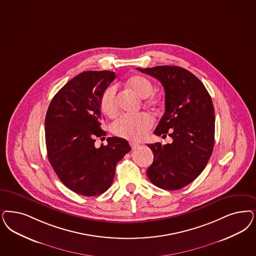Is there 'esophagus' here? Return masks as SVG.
Here are the masks:
<instances>
[{"label":"esophagus","mask_w":256,"mask_h":256,"mask_svg":"<svg viewBox=\"0 0 256 256\" xmlns=\"http://www.w3.org/2000/svg\"><path fill=\"white\" fill-rule=\"evenodd\" d=\"M130 146H132V150H135V148H139V146H140V144L135 142H130Z\"/></svg>","instance_id":"esophagus-1"}]
</instances>
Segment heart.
Here are the masks:
<instances>
[{
	"label": "heart",
	"instance_id": "heart-1",
	"mask_svg": "<svg viewBox=\"0 0 256 256\" xmlns=\"http://www.w3.org/2000/svg\"><path fill=\"white\" fill-rule=\"evenodd\" d=\"M128 87L141 98H146V105L156 106L160 103L159 97L152 96L153 84L144 76H134L128 81ZM101 108L108 117H114L118 112L116 88L108 87L101 99ZM153 124V119L146 114L137 115H123L112 126V132L116 135L128 140H140Z\"/></svg>",
	"mask_w": 256,
	"mask_h": 256
}]
</instances>
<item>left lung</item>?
Masks as SVG:
<instances>
[{
  "mask_svg": "<svg viewBox=\"0 0 256 256\" xmlns=\"http://www.w3.org/2000/svg\"><path fill=\"white\" fill-rule=\"evenodd\" d=\"M137 70L157 78L164 88L166 112L155 130L173 142L148 144L154 160L146 170L150 182L166 190H178L194 180L206 166L214 144V110L202 82L178 66Z\"/></svg>",
  "mask_w": 256,
  "mask_h": 256,
  "instance_id": "8db88e82",
  "label": "left lung"
}]
</instances>
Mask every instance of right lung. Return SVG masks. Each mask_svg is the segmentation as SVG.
<instances>
[{
    "label": "right lung",
    "instance_id": "1",
    "mask_svg": "<svg viewBox=\"0 0 256 256\" xmlns=\"http://www.w3.org/2000/svg\"><path fill=\"white\" fill-rule=\"evenodd\" d=\"M110 70H87L74 76L54 96L45 117L48 160L62 184L76 194L94 196L110 187L119 160L132 148L126 140L105 139L101 99L115 80Z\"/></svg>",
    "mask_w": 256,
    "mask_h": 256
}]
</instances>
